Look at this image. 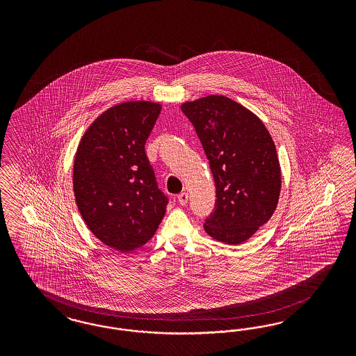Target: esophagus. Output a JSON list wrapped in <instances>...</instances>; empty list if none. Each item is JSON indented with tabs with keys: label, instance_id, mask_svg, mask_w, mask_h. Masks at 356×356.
Masks as SVG:
<instances>
[{
	"label": "esophagus",
	"instance_id": "esophagus-1",
	"mask_svg": "<svg viewBox=\"0 0 356 356\" xmlns=\"http://www.w3.org/2000/svg\"><path fill=\"white\" fill-rule=\"evenodd\" d=\"M188 198H189V195H188L186 192H183V193H180L177 195V201H179L180 205H186V204H188Z\"/></svg>",
	"mask_w": 356,
	"mask_h": 356
}]
</instances>
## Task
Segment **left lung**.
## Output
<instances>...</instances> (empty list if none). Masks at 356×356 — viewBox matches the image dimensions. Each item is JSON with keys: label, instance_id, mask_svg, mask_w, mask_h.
<instances>
[{"label": "left lung", "instance_id": "obj_1", "mask_svg": "<svg viewBox=\"0 0 356 356\" xmlns=\"http://www.w3.org/2000/svg\"><path fill=\"white\" fill-rule=\"evenodd\" d=\"M202 143L216 183L206 232L237 245L274 214L280 193L275 145L264 122L229 97L210 95L181 106Z\"/></svg>", "mask_w": 356, "mask_h": 356}]
</instances>
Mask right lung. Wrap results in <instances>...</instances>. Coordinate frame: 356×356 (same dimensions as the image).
<instances>
[{
  "instance_id": "add662e5",
  "label": "right lung",
  "mask_w": 356,
  "mask_h": 356,
  "mask_svg": "<svg viewBox=\"0 0 356 356\" xmlns=\"http://www.w3.org/2000/svg\"><path fill=\"white\" fill-rule=\"evenodd\" d=\"M161 104L127 102L97 118L78 145L73 168L76 206L88 229L109 248L146 244L162 222L168 197L158 188L145 143Z\"/></svg>"
}]
</instances>
